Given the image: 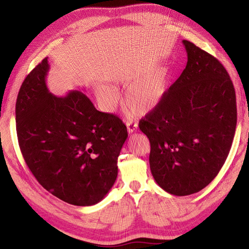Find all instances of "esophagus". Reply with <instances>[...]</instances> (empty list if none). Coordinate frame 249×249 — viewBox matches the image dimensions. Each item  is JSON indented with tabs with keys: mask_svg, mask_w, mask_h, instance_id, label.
<instances>
[{
	"mask_svg": "<svg viewBox=\"0 0 249 249\" xmlns=\"http://www.w3.org/2000/svg\"><path fill=\"white\" fill-rule=\"evenodd\" d=\"M137 124H135V123H133V122H126V129H127V132L129 133H133V132H135L136 131V129H137Z\"/></svg>",
	"mask_w": 249,
	"mask_h": 249,
	"instance_id": "34e87169",
	"label": "esophagus"
}]
</instances>
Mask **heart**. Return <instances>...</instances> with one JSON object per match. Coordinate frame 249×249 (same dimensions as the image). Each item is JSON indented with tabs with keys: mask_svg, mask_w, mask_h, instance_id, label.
Returning <instances> with one entry per match:
<instances>
[{
	"mask_svg": "<svg viewBox=\"0 0 249 249\" xmlns=\"http://www.w3.org/2000/svg\"><path fill=\"white\" fill-rule=\"evenodd\" d=\"M136 78V74H129L124 81L130 83ZM169 81L170 72L166 66H161L134 81L125 90L124 100L125 107L132 108L129 110V114L133 115L136 112L147 114L156 109L167 93ZM99 95L110 108L114 107L118 100L117 90L114 87H102Z\"/></svg>",
	"mask_w": 249,
	"mask_h": 249,
	"instance_id": "1",
	"label": "heart"
}]
</instances>
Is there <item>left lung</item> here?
<instances>
[{"label": "left lung", "mask_w": 249, "mask_h": 249, "mask_svg": "<svg viewBox=\"0 0 249 249\" xmlns=\"http://www.w3.org/2000/svg\"><path fill=\"white\" fill-rule=\"evenodd\" d=\"M188 61L159 106L139 122L150 142L152 175L185 196L208 186L229 156L237 124L236 93L224 66L183 40Z\"/></svg>", "instance_id": "8db88e82"}]
</instances>
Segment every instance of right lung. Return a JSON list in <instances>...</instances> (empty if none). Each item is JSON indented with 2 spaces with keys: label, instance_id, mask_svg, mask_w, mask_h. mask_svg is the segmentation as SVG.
<instances>
[{
  "label": "right lung",
  "instance_id": "right-lung-1",
  "mask_svg": "<svg viewBox=\"0 0 249 249\" xmlns=\"http://www.w3.org/2000/svg\"><path fill=\"white\" fill-rule=\"evenodd\" d=\"M49 70L44 58L20 86L16 105L20 152L44 189L71 205L92 206L115 183L126 126L116 115L97 111L79 90L52 94Z\"/></svg>",
  "mask_w": 249,
  "mask_h": 249
}]
</instances>
